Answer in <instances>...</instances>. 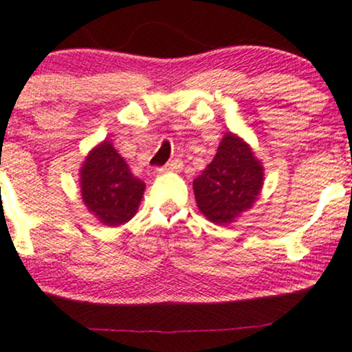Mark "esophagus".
<instances>
[{
    "mask_svg": "<svg viewBox=\"0 0 352 352\" xmlns=\"http://www.w3.org/2000/svg\"><path fill=\"white\" fill-rule=\"evenodd\" d=\"M184 164L179 160V158H175V160L168 162L165 166H162V168H158V173H166V172H180L182 170Z\"/></svg>",
    "mask_w": 352,
    "mask_h": 352,
    "instance_id": "obj_1",
    "label": "esophagus"
}]
</instances>
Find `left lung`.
I'll return each instance as SVG.
<instances>
[{"instance_id":"1","label":"left lung","mask_w":352,"mask_h":352,"mask_svg":"<svg viewBox=\"0 0 352 352\" xmlns=\"http://www.w3.org/2000/svg\"><path fill=\"white\" fill-rule=\"evenodd\" d=\"M265 168L241 136L228 131L204 172L194 180L201 214L214 224L236 223L258 201Z\"/></svg>"}]
</instances>
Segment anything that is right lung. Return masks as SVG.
Listing matches in <instances>:
<instances>
[{"label":"right lung","instance_id":"obj_1","mask_svg":"<svg viewBox=\"0 0 352 352\" xmlns=\"http://www.w3.org/2000/svg\"><path fill=\"white\" fill-rule=\"evenodd\" d=\"M79 175L84 206L102 224L116 228L135 216L145 182L129 172L128 164L109 140L89 151Z\"/></svg>","mask_w":352,"mask_h":352}]
</instances>
